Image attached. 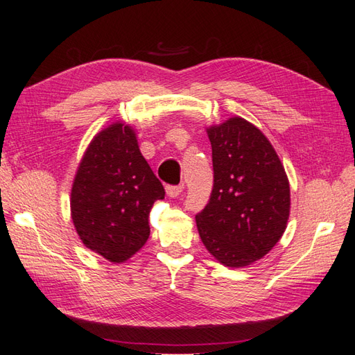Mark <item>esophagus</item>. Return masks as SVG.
I'll return each instance as SVG.
<instances>
[{
    "label": "esophagus",
    "mask_w": 355,
    "mask_h": 355,
    "mask_svg": "<svg viewBox=\"0 0 355 355\" xmlns=\"http://www.w3.org/2000/svg\"><path fill=\"white\" fill-rule=\"evenodd\" d=\"M182 189H184V187H171V185L166 187V192H167V196H168L170 198H176V197H179V196H180V192H182Z\"/></svg>",
    "instance_id": "esophagus-1"
}]
</instances>
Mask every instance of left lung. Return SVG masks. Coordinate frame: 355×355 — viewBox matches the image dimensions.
Returning <instances> with one entry per match:
<instances>
[{
	"mask_svg": "<svg viewBox=\"0 0 355 355\" xmlns=\"http://www.w3.org/2000/svg\"><path fill=\"white\" fill-rule=\"evenodd\" d=\"M211 144L213 191L196 216L202 244L228 268L262 259L280 241L290 214V185L268 137L231 116L206 128Z\"/></svg>",
	"mask_w": 355,
	"mask_h": 355,
	"instance_id": "1",
	"label": "left lung"
}]
</instances>
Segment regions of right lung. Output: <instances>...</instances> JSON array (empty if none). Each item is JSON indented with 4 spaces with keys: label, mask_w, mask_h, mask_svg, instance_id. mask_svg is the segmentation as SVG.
<instances>
[{
    "label": "right lung",
    "mask_w": 355,
    "mask_h": 355,
    "mask_svg": "<svg viewBox=\"0 0 355 355\" xmlns=\"http://www.w3.org/2000/svg\"><path fill=\"white\" fill-rule=\"evenodd\" d=\"M164 194L139 149L136 128L115 121L94 135L75 171L73 228L89 250L123 263L145 245L149 213Z\"/></svg>",
    "instance_id": "1"
}]
</instances>
